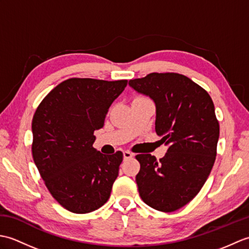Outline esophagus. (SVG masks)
<instances>
[{
    "label": "esophagus",
    "instance_id": "34e87169",
    "mask_svg": "<svg viewBox=\"0 0 249 249\" xmlns=\"http://www.w3.org/2000/svg\"><path fill=\"white\" fill-rule=\"evenodd\" d=\"M123 156H124L125 160H129V158H131V157L134 156V154L131 152H129V151H124L123 152Z\"/></svg>",
    "mask_w": 249,
    "mask_h": 249
}]
</instances>
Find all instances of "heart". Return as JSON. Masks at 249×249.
Listing matches in <instances>:
<instances>
[{
  "label": "heart",
  "instance_id": "heart-1",
  "mask_svg": "<svg viewBox=\"0 0 249 249\" xmlns=\"http://www.w3.org/2000/svg\"><path fill=\"white\" fill-rule=\"evenodd\" d=\"M136 98H141V97H136Z\"/></svg>",
  "mask_w": 249,
  "mask_h": 249
}]
</instances>
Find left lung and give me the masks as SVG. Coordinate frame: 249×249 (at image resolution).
Segmentation results:
<instances>
[{
  "label": "left lung",
  "mask_w": 249,
  "mask_h": 249,
  "mask_svg": "<svg viewBox=\"0 0 249 249\" xmlns=\"http://www.w3.org/2000/svg\"><path fill=\"white\" fill-rule=\"evenodd\" d=\"M155 102V130L169 145L160 160L139 154L136 182L141 199L160 212H173L198 195L215 162L219 123L209 93L177 72H152L129 80Z\"/></svg>",
  "instance_id": "obj_1"
}]
</instances>
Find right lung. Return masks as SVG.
Wrapping results in <instances>:
<instances>
[{
	"mask_svg": "<svg viewBox=\"0 0 249 249\" xmlns=\"http://www.w3.org/2000/svg\"><path fill=\"white\" fill-rule=\"evenodd\" d=\"M127 80L71 78L37 107L32 155L46 187L63 208L86 214L107 202L123 153L106 156L93 147L108 109Z\"/></svg>",
	"mask_w": 249,
	"mask_h": 249,
	"instance_id": "right-lung-1",
	"label": "right lung"
}]
</instances>
